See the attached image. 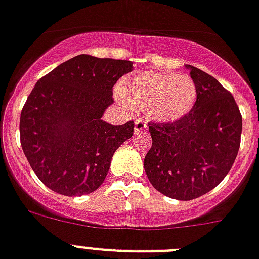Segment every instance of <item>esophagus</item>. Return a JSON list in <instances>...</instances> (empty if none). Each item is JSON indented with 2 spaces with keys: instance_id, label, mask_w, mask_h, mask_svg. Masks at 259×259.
<instances>
[{
  "instance_id": "1",
  "label": "esophagus",
  "mask_w": 259,
  "mask_h": 259,
  "mask_svg": "<svg viewBox=\"0 0 259 259\" xmlns=\"http://www.w3.org/2000/svg\"><path fill=\"white\" fill-rule=\"evenodd\" d=\"M147 129L146 122L141 118H137L136 122H134V132L136 133H141V132H145Z\"/></svg>"
}]
</instances>
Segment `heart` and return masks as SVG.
Returning a JSON list of instances; mask_svg holds the SVG:
<instances>
[{"label": "heart", "mask_w": 259, "mask_h": 259, "mask_svg": "<svg viewBox=\"0 0 259 259\" xmlns=\"http://www.w3.org/2000/svg\"><path fill=\"white\" fill-rule=\"evenodd\" d=\"M117 99L127 109L146 110L158 122H177L191 113L197 100L196 84L188 75L145 71L117 91Z\"/></svg>", "instance_id": "1"}]
</instances>
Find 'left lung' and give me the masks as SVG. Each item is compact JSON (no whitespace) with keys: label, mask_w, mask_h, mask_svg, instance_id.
I'll use <instances>...</instances> for the list:
<instances>
[{"label":"left lung","mask_w":259,"mask_h":259,"mask_svg":"<svg viewBox=\"0 0 259 259\" xmlns=\"http://www.w3.org/2000/svg\"><path fill=\"white\" fill-rule=\"evenodd\" d=\"M191 69L197 100L188 116L171 123H149L153 145L143 167L150 183L177 200H192L227 177L238 154L242 117L232 93L213 76Z\"/></svg>","instance_id":"obj_1"}]
</instances>
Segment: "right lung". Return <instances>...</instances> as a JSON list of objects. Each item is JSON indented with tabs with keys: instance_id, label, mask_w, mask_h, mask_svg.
Here are the masks:
<instances>
[{
	"instance_id": "obj_1",
	"label": "right lung",
	"mask_w": 259,
	"mask_h": 259,
	"mask_svg": "<svg viewBox=\"0 0 259 259\" xmlns=\"http://www.w3.org/2000/svg\"><path fill=\"white\" fill-rule=\"evenodd\" d=\"M133 69L129 60L77 55L35 84L21 112V145L45 186L64 196L96 191L134 122L101 119L113 104V87Z\"/></svg>"
}]
</instances>
